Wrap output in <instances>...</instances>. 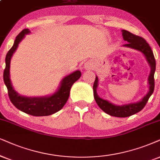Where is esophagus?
<instances>
[{"label": "esophagus", "mask_w": 160, "mask_h": 160, "mask_svg": "<svg viewBox=\"0 0 160 160\" xmlns=\"http://www.w3.org/2000/svg\"><path fill=\"white\" fill-rule=\"evenodd\" d=\"M85 66H86V68H90L91 67V64L89 63V62H86L85 63Z\"/></svg>", "instance_id": "1"}]
</instances>
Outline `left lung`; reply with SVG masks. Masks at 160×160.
Returning a JSON list of instances; mask_svg holds the SVG:
<instances>
[{
	"mask_svg": "<svg viewBox=\"0 0 160 160\" xmlns=\"http://www.w3.org/2000/svg\"><path fill=\"white\" fill-rule=\"evenodd\" d=\"M122 32L123 39L125 41L128 42L127 44H125L123 46H126V47L134 48V49L142 52L145 56L147 61L148 62L149 65L151 66V73L148 78L149 92L142 98V100L138 102L128 105H123V106H115V105L109 102L108 101L100 98L97 94V87H98V77H96V79H95L94 86H93V90H94V96L97 104L104 112L113 117H127L140 112L146 105L151 94H153V90H154V72L156 70V60L150 46L144 38L135 35L134 34L131 33L130 32L126 31V30H122Z\"/></svg>",
	"mask_w": 160,
	"mask_h": 160,
	"instance_id": "1",
	"label": "left lung"
}]
</instances>
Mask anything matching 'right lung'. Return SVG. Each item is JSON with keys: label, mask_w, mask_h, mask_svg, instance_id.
Wrapping results in <instances>:
<instances>
[{"label": "right lung", "mask_w": 160, "mask_h": 160, "mask_svg": "<svg viewBox=\"0 0 160 160\" xmlns=\"http://www.w3.org/2000/svg\"><path fill=\"white\" fill-rule=\"evenodd\" d=\"M29 30L25 29L18 34L15 40L12 47L8 52L6 56V67L3 71V81L7 86L8 95L10 101L14 106L21 112L32 116H48L60 111L67 102L72 85L81 76L80 71H76L62 80L61 84L58 92L50 97L44 98H26L21 96L14 90L9 78L10 60L14 52L17 49L18 44Z\"/></svg>", "instance_id": "1"}]
</instances>
